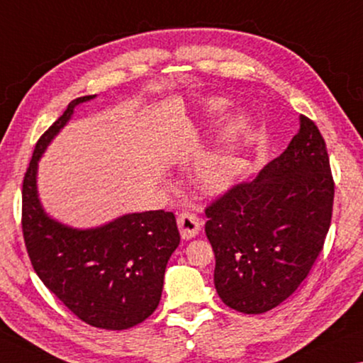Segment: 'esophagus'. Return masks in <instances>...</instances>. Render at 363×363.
Segmentation results:
<instances>
[{
	"label": "esophagus",
	"instance_id": "obj_1",
	"mask_svg": "<svg viewBox=\"0 0 363 363\" xmlns=\"http://www.w3.org/2000/svg\"><path fill=\"white\" fill-rule=\"evenodd\" d=\"M177 224L180 228L182 237L185 240L196 237L201 230V219L191 211H182L177 217Z\"/></svg>",
	"mask_w": 363,
	"mask_h": 363
}]
</instances>
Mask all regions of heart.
Here are the masks:
<instances>
[{
	"instance_id": "b5f03b06",
	"label": "heart",
	"mask_w": 363,
	"mask_h": 363,
	"mask_svg": "<svg viewBox=\"0 0 363 363\" xmlns=\"http://www.w3.org/2000/svg\"><path fill=\"white\" fill-rule=\"evenodd\" d=\"M225 107V100L214 99L208 102V110L217 113ZM243 130L242 120L233 118L227 123L224 130V149L211 154L201 162L198 169V178L206 188L209 189H224L235 178V159L230 152L232 144Z\"/></svg>"
}]
</instances>
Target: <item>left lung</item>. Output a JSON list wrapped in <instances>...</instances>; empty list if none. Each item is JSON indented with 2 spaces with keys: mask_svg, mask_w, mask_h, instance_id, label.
Instances as JSON below:
<instances>
[{
  "mask_svg": "<svg viewBox=\"0 0 363 363\" xmlns=\"http://www.w3.org/2000/svg\"><path fill=\"white\" fill-rule=\"evenodd\" d=\"M298 120L277 159L206 208L216 291L240 313H264L291 297L330 230L334 180L326 143L308 116Z\"/></svg>",
  "mask_w": 363,
  "mask_h": 363,
  "instance_id": "obj_1",
  "label": "left lung"
}]
</instances>
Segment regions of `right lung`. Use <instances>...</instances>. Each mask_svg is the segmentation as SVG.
Listing matches in <instances>:
<instances>
[{"mask_svg": "<svg viewBox=\"0 0 363 363\" xmlns=\"http://www.w3.org/2000/svg\"><path fill=\"white\" fill-rule=\"evenodd\" d=\"M77 97L43 133L22 182V233L37 276L50 292L87 325L121 331L143 323L160 302L165 267L180 243L177 219L167 211L121 216L102 227L77 230L43 211L37 164L68 123Z\"/></svg>", "mask_w": 363, "mask_h": 363, "instance_id": "1", "label": "right lung"}]
</instances>
